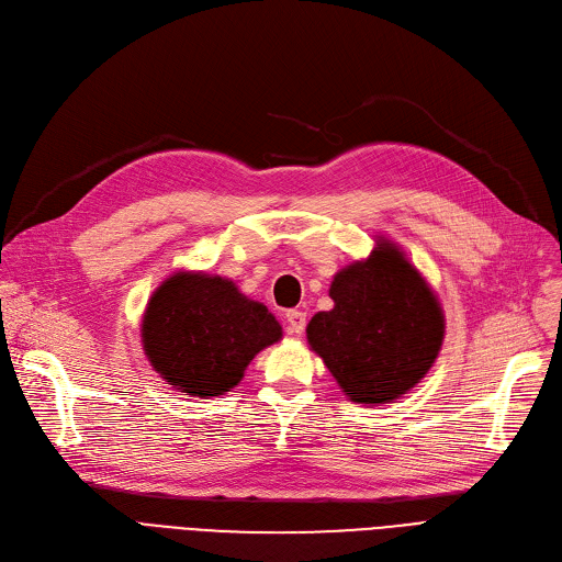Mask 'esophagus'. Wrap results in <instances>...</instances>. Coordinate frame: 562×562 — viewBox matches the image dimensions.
I'll return each instance as SVG.
<instances>
[{"instance_id":"esophagus-1","label":"esophagus","mask_w":562,"mask_h":562,"mask_svg":"<svg viewBox=\"0 0 562 562\" xmlns=\"http://www.w3.org/2000/svg\"><path fill=\"white\" fill-rule=\"evenodd\" d=\"M305 323H307L305 312H301V310H289L286 312V326H289L291 335H303L305 333Z\"/></svg>"}]
</instances>
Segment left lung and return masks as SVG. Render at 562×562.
<instances>
[{"label": "left lung", "instance_id": "left-lung-1", "mask_svg": "<svg viewBox=\"0 0 562 562\" xmlns=\"http://www.w3.org/2000/svg\"><path fill=\"white\" fill-rule=\"evenodd\" d=\"M330 299L335 307L307 323V344L352 403H392L422 382L447 321L435 291L394 241L378 236L367 259L335 276Z\"/></svg>", "mask_w": 562, "mask_h": 562}]
</instances>
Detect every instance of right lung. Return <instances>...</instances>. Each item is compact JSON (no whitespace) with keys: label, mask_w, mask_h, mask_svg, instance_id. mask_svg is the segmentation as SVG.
I'll return each mask as SVG.
<instances>
[{"label":"right lung","mask_w":562,"mask_h":562,"mask_svg":"<svg viewBox=\"0 0 562 562\" xmlns=\"http://www.w3.org/2000/svg\"><path fill=\"white\" fill-rule=\"evenodd\" d=\"M282 339L269 307L232 280L177 271L147 301L140 341L147 362L189 396H221L239 385L259 350Z\"/></svg>","instance_id":"add662e5"}]
</instances>
